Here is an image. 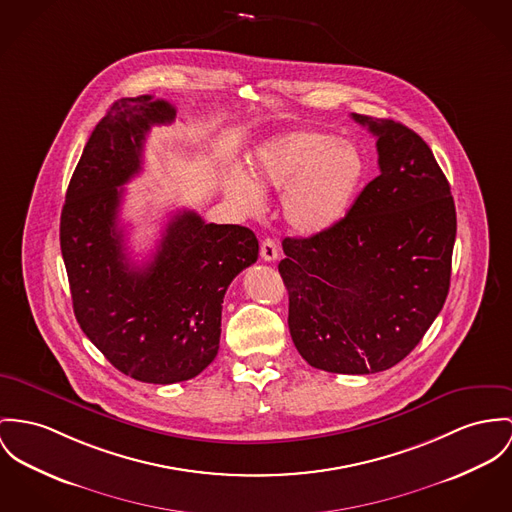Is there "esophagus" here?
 Segmentation results:
<instances>
[{"label":"esophagus","instance_id":"34e87169","mask_svg":"<svg viewBox=\"0 0 512 512\" xmlns=\"http://www.w3.org/2000/svg\"><path fill=\"white\" fill-rule=\"evenodd\" d=\"M261 257H263L265 261H269V263L278 259V245H276L275 239L267 237V239L261 243Z\"/></svg>","mask_w":512,"mask_h":512}]
</instances>
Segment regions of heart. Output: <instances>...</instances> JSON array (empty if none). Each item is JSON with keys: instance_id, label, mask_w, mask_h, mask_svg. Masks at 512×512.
<instances>
[{"instance_id": "1", "label": "heart", "mask_w": 512, "mask_h": 512, "mask_svg": "<svg viewBox=\"0 0 512 512\" xmlns=\"http://www.w3.org/2000/svg\"><path fill=\"white\" fill-rule=\"evenodd\" d=\"M362 173L364 161L351 142L298 130L257 146L247 158V177L228 175L226 193L249 216L263 212V195H284L288 226L296 234L315 236L347 212Z\"/></svg>"}]
</instances>
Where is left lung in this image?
<instances>
[{"mask_svg": "<svg viewBox=\"0 0 512 512\" xmlns=\"http://www.w3.org/2000/svg\"><path fill=\"white\" fill-rule=\"evenodd\" d=\"M353 118L376 136L380 175L329 230L286 237L278 273L302 358L325 372L374 374L411 353L446 302L456 206L417 132Z\"/></svg>", "mask_w": 512, "mask_h": 512, "instance_id": "obj_1", "label": "left lung"}]
</instances>
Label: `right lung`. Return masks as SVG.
Masks as SVG:
<instances>
[{
  "mask_svg": "<svg viewBox=\"0 0 512 512\" xmlns=\"http://www.w3.org/2000/svg\"><path fill=\"white\" fill-rule=\"evenodd\" d=\"M175 115L152 95L113 103L83 148L60 218L81 331L122 374L148 384L191 380L216 358L224 294L259 257L249 228L179 210L152 261L130 263L118 226L120 187L142 171L150 128Z\"/></svg>",
  "mask_w": 512,
  "mask_h": 512,
  "instance_id": "add662e5",
  "label": "right lung"
}]
</instances>
